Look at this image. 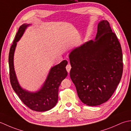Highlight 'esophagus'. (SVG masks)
Returning <instances> with one entry per match:
<instances>
[{"label": "esophagus", "instance_id": "obj_1", "mask_svg": "<svg viewBox=\"0 0 131 131\" xmlns=\"http://www.w3.org/2000/svg\"><path fill=\"white\" fill-rule=\"evenodd\" d=\"M71 65H70V63L69 62V63L67 65V66H66V70H67V71L68 72V73H69V72H70V69H71Z\"/></svg>", "mask_w": 131, "mask_h": 131}]
</instances>
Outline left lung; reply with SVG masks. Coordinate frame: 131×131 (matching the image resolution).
<instances>
[{"instance_id": "1", "label": "left lung", "mask_w": 131, "mask_h": 131, "mask_svg": "<svg viewBox=\"0 0 131 131\" xmlns=\"http://www.w3.org/2000/svg\"><path fill=\"white\" fill-rule=\"evenodd\" d=\"M71 79L83 103L97 106L112 97L123 73L121 44L106 20L100 22L94 40H89L69 54Z\"/></svg>"}]
</instances>
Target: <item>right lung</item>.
I'll use <instances>...</instances> for the list:
<instances>
[{
  "label": "right lung",
  "instance_id": "obj_1",
  "mask_svg": "<svg viewBox=\"0 0 131 131\" xmlns=\"http://www.w3.org/2000/svg\"><path fill=\"white\" fill-rule=\"evenodd\" d=\"M30 25V24H24L19 27L10 48L9 53L10 82L14 91L25 105L36 112H46L54 107L58 101V88L61 82L68 75V72L66 70L68 61L63 60L59 64L51 68L46 81L39 90L30 92L22 88L17 78L14 68V54L17 42L23 37L25 30Z\"/></svg>",
  "mask_w": 131,
  "mask_h": 131
}]
</instances>
